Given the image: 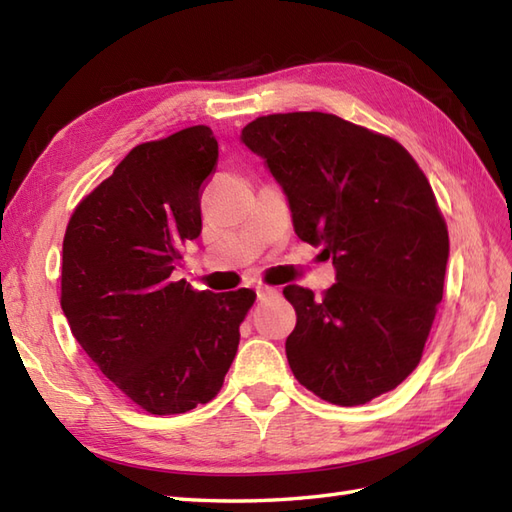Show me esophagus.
<instances>
[{"instance_id":"34e87169","label":"esophagus","mask_w":512,"mask_h":512,"mask_svg":"<svg viewBox=\"0 0 512 512\" xmlns=\"http://www.w3.org/2000/svg\"><path fill=\"white\" fill-rule=\"evenodd\" d=\"M255 292H257V301H266V299L277 295V290L275 288H268V286H259Z\"/></svg>"}]
</instances>
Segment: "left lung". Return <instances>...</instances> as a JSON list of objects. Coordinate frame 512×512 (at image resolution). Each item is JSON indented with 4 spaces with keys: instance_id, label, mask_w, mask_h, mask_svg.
<instances>
[{
    "instance_id": "1",
    "label": "left lung",
    "mask_w": 512,
    "mask_h": 512,
    "mask_svg": "<svg viewBox=\"0 0 512 512\" xmlns=\"http://www.w3.org/2000/svg\"><path fill=\"white\" fill-rule=\"evenodd\" d=\"M242 143L284 189L299 239L323 246L336 284L286 286L292 374L332 405L396 389L418 367L442 301L449 231L418 162L394 138L334 114L259 116Z\"/></svg>"
}]
</instances>
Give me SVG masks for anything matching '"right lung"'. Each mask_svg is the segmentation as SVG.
<instances>
[{
    "instance_id": "1",
    "label": "right lung",
    "mask_w": 512,
    "mask_h": 512,
    "mask_svg": "<svg viewBox=\"0 0 512 512\" xmlns=\"http://www.w3.org/2000/svg\"><path fill=\"white\" fill-rule=\"evenodd\" d=\"M217 165L206 125L134 147L76 206L63 237L61 308L96 367L156 416L217 396L255 292L193 290L171 273L202 231Z\"/></svg>"
}]
</instances>
